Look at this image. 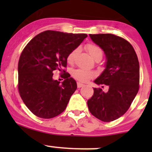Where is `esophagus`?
I'll use <instances>...</instances> for the list:
<instances>
[{
	"mask_svg": "<svg viewBox=\"0 0 152 152\" xmlns=\"http://www.w3.org/2000/svg\"><path fill=\"white\" fill-rule=\"evenodd\" d=\"M84 86H85V85H84V84L80 83V82H78V83H77V87H78V88H81V87H84Z\"/></svg>",
	"mask_w": 152,
	"mask_h": 152,
	"instance_id": "34e87169",
	"label": "esophagus"
}]
</instances>
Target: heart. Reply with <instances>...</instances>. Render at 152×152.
<instances>
[{
  "label": "heart",
  "mask_w": 152,
  "mask_h": 152,
  "mask_svg": "<svg viewBox=\"0 0 152 152\" xmlns=\"http://www.w3.org/2000/svg\"><path fill=\"white\" fill-rule=\"evenodd\" d=\"M86 48L88 51L90 56L93 58L94 60L96 59H102V56H103V51H102V48L99 47L98 45H94V44H87L86 45ZM77 49H73L72 51L69 53V54L67 56V62L69 64H73L75 60V57H76V53H77ZM72 76L74 79L76 80L82 82H88L90 79L93 78L95 76V73L90 70H86L83 69H76V70H73L72 72Z\"/></svg>",
  "instance_id": "1"
}]
</instances>
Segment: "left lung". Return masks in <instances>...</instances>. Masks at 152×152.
Instances as JSON below:
<instances>
[{"label":"left lung","instance_id":"8db88e82","mask_svg":"<svg viewBox=\"0 0 152 152\" xmlns=\"http://www.w3.org/2000/svg\"><path fill=\"white\" fill-rule=\"evenodd\" d=\"M90 37L104 50L107 59L104 70L94 82L107 85L109 90L104 93L101 88H93L94 93L87 101V106L98 119L113 121L125 114L138 92V59L134 48L124 38L112 34Z\"/></svg>","mask_w":152,"mask_h":152}]
</instances>
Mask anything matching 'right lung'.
<instances>
[{
    "label": "right lung",
    "mask_w": 152,
    "mask_h": 152,
    "mask_svg": "<svg viewBox=\"0 0 152 152\" xmlns=\"http://www.w3.org/2000/svg\"><path fill=\"white\" fill-rule=\"evenodd\" d=\"M87 37L45 31L35 36L24 48L18 62V90L26 106L35 115L52 118L66 109L77 85L69 73L67 56ZM63 70L62 84L53 79V72Z\"/></svg>",
    "instance_id": "add662e5"
}]
</instances>
